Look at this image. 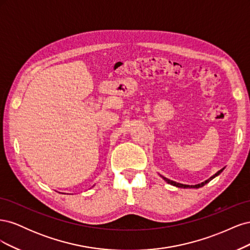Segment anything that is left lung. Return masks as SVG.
<instances>
[{
  "mask_svg": "<svg viewBox=\"0 0 250 250\" xmlns=\"http://www.w3.org/2000/svg\"><path fill=\"white\" fill-rule=\"evenodd\" d=\"M222 170L223 169H221L220 171H218L216 174H215V175L214 176H211L209 179H208V180H206V181H204V183H201V184H199V185H195V186H188V185H183V184H178V183H175V181H172V180H170V179H168V178H165V177H163L166 181H167V183L168 184H170V185H172V186H175V187H178V188H200V187H202V186H204V185H206V184H208V181H210L211 179H213L214 177H216L217 175H219V174H220L221 172H222Z\"/></svg>",
  "mask_w": 250,
  "mask_h": 250,
  "instance_id": "left-lung-1",
  "label": "left lung"
}]
</instances>
